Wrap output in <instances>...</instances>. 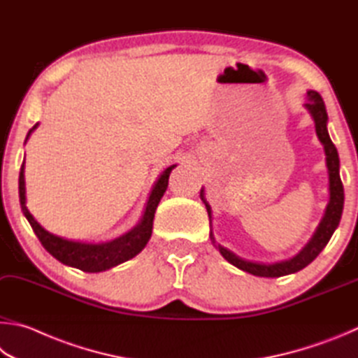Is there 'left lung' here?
Returning <instances> with one entry per match:
<instances>
[{
	"label": "left lung",
	"mask_w": 358,
	"mask_h": 358,
	"mask_svg": "<svg viewBox=\"0 0 358 358\" xmlns=\"http://www.w3.org/2000/svg\"><path fill=\"white\" fill-rule=\"evenodd\" d=\"M308 102L305 103V108L310 111V115L315 119V127H316V135L319 141L322 143L324 150H325V162H327V169H329V190H330V199L327 204V209H325V214L322 217L321 223L316 229V233L313 234L310 242L300 250V253L294 256V258L287 261H280L275 262V264H261V262H252L247 259H242L239 256L229 252L228 248L222 245H215L220 250V253L224 259L231 264L241 268L243 272H248L256 277H266V278H275V277H283V275L296 273L302 271L316 259V256L322 252L327 245L331 234L335 233L341 220L343 214V206H344V189L343 182L340 178V159H338V150L335 144L331 143L329 131H327V110H325V103L322 97L319 96L316 91H308ZM201 199L206 204V209H208V214L210 217L212 210L209 203L204 199V190H201ZM210 239L215 243L214 234L210 233Z\"/></svg>",
	"instance_id": "8db88e82"
}]
</instances>
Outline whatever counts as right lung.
Segmentation results:
<instances>
[{"label":"right lung","mask_w":358,"mask_h":358,"mask_svg":"<svg viewBox=\"0 0 358 358\" xmlns=\"http://www.w3.org/2000/svg\"><path fill=\"white\" fill-rule=\"evenodd\" d=\"M36 127L37 124L28 131V136ZM174 166L176 165L166 168L165 171L160 174L159 180H157L152 192H150L149 195L141 222L138 223L134 229L129 231V233H125L124 236L117 237V239L111 242H105V243L73 242V241L62 239V237L55 236L43 229L41 224L34 220V217L29 214V210L27 208V196H24V174H23L24 162L22 163L20 176H18V195H20V206L24 217H27V220L31 224V228H33V231L36 233L37 239L41 241L43 248H45L53 258L62 262V264L77 267L83 272H91V273L102 272V271H106V268H111L117 264H121L124 261H129L146 247L148 241L150 239V234H152V222H154L155 209L160 203L163 193L166 190L169 173L173 171Z\"/></svg>","instance_id":"obj_1"}]
</instances>
